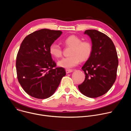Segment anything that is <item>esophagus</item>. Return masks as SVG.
I'll list each match as a JSON object with an SVG mask.
<instances>
[{"label":"esophagus","instance_id":"34e87169","mask_svg":"<svg viewBox=\"0 0 131 131\" xmlns=\"http://www.w3.org/2000/svg\"><path fill=\"white\" fill-rule=\"evenodd\" d=\"M72 71V69H66V73H70Z\"/></svg>","mask_w":131,"mask_h":131}]
</instances>
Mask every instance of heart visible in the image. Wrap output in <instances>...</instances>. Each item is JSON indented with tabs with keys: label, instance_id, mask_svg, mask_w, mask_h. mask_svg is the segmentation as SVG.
<instances>
[{
	"label": "heart",
	"instance_id": "obj_1",
	"mask_svg": "<svg viewBox=\"0 0 131 131\" xmlns=\"http://www.w3.org/2000/svg\"><path fill=\"white\" fill-rule=\"evenodd\" d=\"M63 43L67 47H71L69 52V57L63 58L58 62L61 67L70 68L76 66L81 61L87 60L91 55L92 46L88 40L82 39L75 35H71L63 41ZM50 54L55 58L59 59L62 55L61 47L57 43L51 44L49 49Z\"/></svg>",
	"mask_w": 131,
	"mask_h": 131
}]
</instances>
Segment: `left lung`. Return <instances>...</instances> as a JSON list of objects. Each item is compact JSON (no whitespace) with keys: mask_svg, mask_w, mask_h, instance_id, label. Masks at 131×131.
I'll return each instance as SVG.
<instances>
[{"mask_svg":"<svg viewBox=\"0 0 131 131\" xmlns=\"http://www.w3.org/2000/svg\"><path fill=\"white\" fill-rule=\"evenodd\" d=\"M84 34L91 39L92 52L82 67L85 78L78 85L85 96L95 98L106 93L116 81L118 59L115 46L106 35L95 29H89Z\"/></svg>","mask_w":131,"mask_h":131,"instance_id":"8db88e82","label":"left lung"}]
</instances>
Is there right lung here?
I'll list each match as a JSON object with an SVG mask.
<instances>
[{"label": "right lung", "instance_id": "1", "mask_svg": "<svg viewBox=\"0 0 131 131\" xmlns=\"http://www.w3.org/2000/svg\"><path fill=\"white\" fill-rule=\"evenodd\" d=\"M62 31L41 29L27 36L17 53L18 81L30 96L45 99L52 96L66 75L63 67H56L49 53L50 46Z\"/></svg>", "mask_w": 131, "mask_h": 131}]
</instances>
